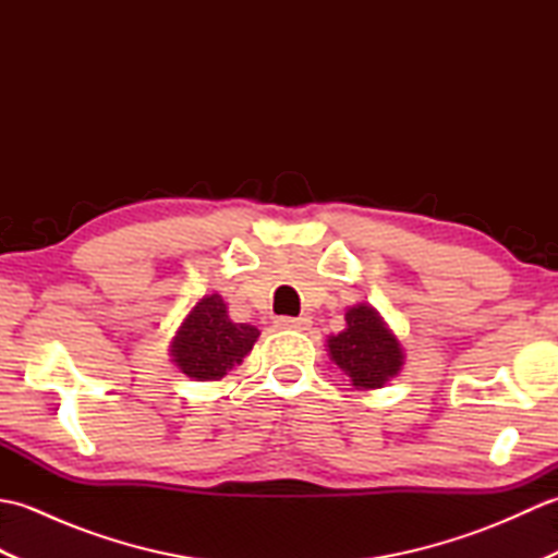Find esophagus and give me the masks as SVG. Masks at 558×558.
<instances>
[{
	"mask_svg": "<svg viewBox=\"0 0 558 558\" xmlns=\"http://www.w3.org/2000/svg\"><path fill=\"white\" fill-rule=\"evenodd\" d=\"M278 328H290V330H306L312 326L310 316H280L276 322Z\"/></svg>",
	"mask_w": 558,
	"mask_h": 558,
	"instance_id": "esophagus-1",
	"label": "esophagus"
}]
</instances>
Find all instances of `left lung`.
Segmentation results:
<instances>
[{
  "mask_svg": "<svg viewBox=\"0 0 558 558\" xmlns=\"http://www.w3.org/2000/svg\"><path fill=\"white\" fill-rule=\"evenodd\" d=\"M348 328L328 338L330 357L354 386L381 388L400 372L402 350L372 306H352L345 314Z\"/></svg>",
  "mask_w": 558,
  "mask_h": 558,
  "instance_id": "left-lung-1",
  "label": "left lung"
}]
</instances>
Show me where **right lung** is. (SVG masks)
<instances>
[{
  "instance_id": "obj_1",
  "label": "right lung",
  "mask_w": 558,
  "mask_h": 558,
  "mask_svg": "<svg viewBox=\"0 0 558 558\" xmlns=\"http://www.w3.org/2000/svg\"><path fill=\"white\" fill-rule=\"evenodd\" d=\"M256 338L254 326L232 324L220 294H210L184 318L174 338L172 357L196 381H216L246 357Z\"/></svg>"
}]
</instances>
